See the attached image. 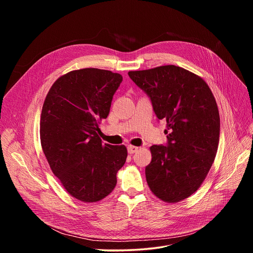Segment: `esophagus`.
I'll use <instances>...</instances> for the list:
<instances>
[{"mask_svg": "<svg viewBox=\"0 0 253 253\" xmlns=\"http://www.w3.org/2000/svg\"><path fill=\"white\" fill-rule=\"evenodd\" d=\"M127 149H128V153H129V154H134V153H136V152L138 151V147L132 146V145H129V146L127 147Z\"/></svg>", "mask_w": 253, "mask_h": 253, "instance_id": "obj_1", "label": "esophagus"}]
</instances>
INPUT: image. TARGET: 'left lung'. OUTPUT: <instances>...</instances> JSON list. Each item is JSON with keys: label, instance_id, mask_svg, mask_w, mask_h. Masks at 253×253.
Instances as JSON below:
<instances>
[{"label": "left lung", "instance_id": "left-lung-1", "mask_svg": "<svg viewBox=\"0 0 253 253\" xmlns=\"http://www.w3.org/2000/svg\"><path fill=\"white\" fill-rule=\"evenodd\" d=\"M128 75L167 123L166 145L150 147L148 186L165 202L183 200L200 187L217 152L220 118L214 96L202 78L174 65Z\"/></svg>", "mask_w": 253, "mask_h": 253}]
</instances>
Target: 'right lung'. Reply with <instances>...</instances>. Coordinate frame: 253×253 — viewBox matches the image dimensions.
I'll return each instance as SVG.
<instances>
[{"mask_svg": "<svg viewBox=\"0 0 253 253\" xmlns=\"http://www.w3.org/2000/svg\"><path fill=\"white\" fill-rule=\"evenodd\" d=\"M123 77L86 68L61 76L48 92L41 114V145L67 192L83 202L109 195L125 164L124 145L103 144L99 123L110 112Z\"/></svg>", "mask_w": 253, "mask_h": 253, "instance_id": "obj_1", "label": "right lung"}]
</instances>
